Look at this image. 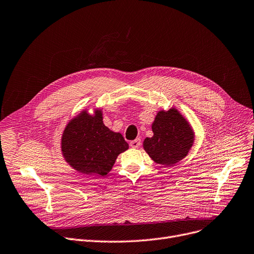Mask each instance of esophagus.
<instances>
[{"instance_id":"obj_1","label":"esophagus","mask_w":254,"mask_h":254,"mask_svg":"<svg viewBox=\"0 0 254 254\" xmlns=\"http://www.w3.org/2000/svg\"><path fill=\"white\" fill-rule=\"evenodd\" d=\"M141 145V140L140 139H136L134 141H131L129 143V146L131 148H139V146Z\"/></svg>"}]
</instances>
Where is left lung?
I'll list each match as a JSON object with an SVG mask.
<instances>
[{"mask_svg":"<svg viewBox=\"0 0 254 254\" xmlns=\"http://www.w3.org/2000/svg\"><path fill=\"white\" fill-rule=\"evenodd\" d=\"M151 127L153 136L144 140L143 147L156 164L172 166L188 155L194 132L177 109L158 111Z\"/></svg>","mask_w":254,"mask_h":254,"instance_id":"left-lung-1","label":"left lung"}]
</instances>
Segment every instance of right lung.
Listing matches in <instances>:
<instances>
[{
	"instance_id": "right-lung-1",
	"label": "right lung",
	"mask_w": 254,
	"mask_h": 254,
	"mask_svg": "<svg viewBox=\"0 0 254 254\" xmlns=\"http://www.w3.org/2000/svg\"><path fill=\"white\" fill-rule=\"evenodd\" d=\"M127 149L123 135L104 125L101 109L93 115L83 110L70 120L62 136L64 161L85 175H107L117 156Z\"/></svg>"
}]
</instances>
